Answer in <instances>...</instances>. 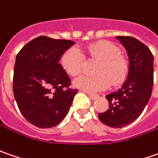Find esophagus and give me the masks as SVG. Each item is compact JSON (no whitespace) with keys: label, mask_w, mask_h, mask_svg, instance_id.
Returning a JSON list of instances; mask_svg holds the SVG:
<instances>
[{"label":"esophagus","mask_w":158,"mask_h":158,"mask_svg":"<svg viewBox=\"0 0 158 158\" xmlns=\"http://www.w3.org/2000/svg\"><path fill=\"white\" fill-rule=\"evenodd\" d=\"M88 97H89L91 100H96L99 98V95L97 94H88Z\"/></svg>","instance_id":"obj_1"}]
</instances>
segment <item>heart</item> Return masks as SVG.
<instances>
[{
    "mask_svg": "<svg viewBox=\"0 0 158 158\" xmlns=\"http://www.w3.org/2000/svg\"><path fill=\"white\" fill-rule=\"evenodd\" d=\"M88 54L101 59L96 67L95 75H82L73 81V85L85 92L96 93L106 89L111 85H119L125 80L128 73V60L120 55L119 48L108 41H100L86 48ZM61 63L71 76L79 75L84 57L78 48H70L63 54Z\"/></svg>",
    "mask_w": 158,
    "mask_h": 158,
    "instance_id": "obj_1",
    "label": "heart"
}]
</instances>
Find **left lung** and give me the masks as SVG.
Listing matches in <instances>:
<instances>
[{
	"mask_svg": "<svg viewBox=\"0 0 158 158\" xmlns=\"http://www.w3.org/2000/svg\"><path fill=\"white\" fill-rule=\"evenodd\" d=\"M116 38L128 53V77L120 89L106 96L109 107L98 117L108 127L123 128L137 119L150 101L154 57L150 49L136 38L122 35Z\"/></svg>",
	"mask_w": 158,
	"mask_h": 158,
	"instance_id": "8db88e82",
	"label": "left lung"
}]
</instances>
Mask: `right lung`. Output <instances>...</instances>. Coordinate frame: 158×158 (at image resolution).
<instances>
[{"mask_svg":"<svg viewBox=\"0 0 158 158\" xmlns=\"http://www.w3.org/2000/svg\"><path fill=\"white\" fill-rule=\"evenodd\" d=\"M75 42L38 36L23 47L15 58L13 92L25 119L40 128H52L68 114L78 89L59 64Z\"/></svg>","mask_w":158,"mask_h":158,"instance_id":"1","label":"right lung"}]
</instances>
